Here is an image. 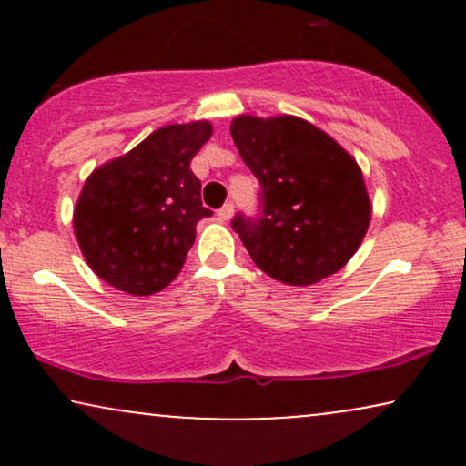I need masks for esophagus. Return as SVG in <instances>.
Masks as SVG:
<instances>
[{
    "label": "esophagus",
    "mask_w": 466,
    "mask_h": 466,
    "mask_svg": "<svg viewBox=\"0 0 466 466\" xmlns=\"http://www.w3.org/2000/svg\"><path fill=\"white\" fill-rule=\"evenodd\" d=\"M218 217H221L223 221H229V218L234 217V203H226V206L218 210Z\"/></svg>",
    "instance_id": "1"
}]
</instances>
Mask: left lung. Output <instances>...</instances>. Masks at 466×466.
Here are the masks:
<instances>
[{"instance_id":"obj_1","label":"left lung","mask_w":466,"mask_h":466,"mask_svg":"<svg viewBox=\"0 0 466 466\" xmlns=\"http://www.w3.org/2000/svg\"><path fill=\"white\" fill-rule=\"evenodd\" d=\"M229 133L260 181V217L232 221L251 260L293 287L339 271L360 249L372 215L350 153L296 116H238Z\"/></svg>"}]
</instances>
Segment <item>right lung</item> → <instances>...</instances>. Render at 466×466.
Listing matches in <instances>:
<instances>
[{"label": "right lung", "instance_id": "obj_1", "mask_svg": "<svg viewBox=\"0 0 466 466\" xmlns=\"http://www.w3.org/2000/svg\"><path fill=\"white\" fill-rule=\"evenodd\" d=\"M210 136L208 120L162 127L89 175L74 234L96 276L131 296H153L177 278L197 223L212 215L190 170Z\"/></svg>", "mask_w": 466, "mask_h": 466}]
</instances>
